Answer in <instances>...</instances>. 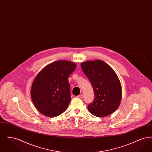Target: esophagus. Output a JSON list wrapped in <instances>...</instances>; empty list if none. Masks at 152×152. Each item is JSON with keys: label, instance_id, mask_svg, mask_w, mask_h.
<instances>
[{"label": "esophagus", "instance_id": "esophagus-1", "mask_svg": "<svg viewBox=\"0 0 152 152\" xmlns=\"http://www.w3.org/2000/svg\"><path fill=\"white\" fill-rule=\"evenodd\" d=\"M77 97L78 98H80V99H81V98H83V94H80L79 96H77Z\"/></svg>", "mask_w": 152, "mask_h": 152}]
</instances>
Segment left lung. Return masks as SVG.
<instances>
[{
  "label": "left lung",
  "instance_id": "8db88e82",
  "mask_svg": "<svg viewBox=\"0 0 152 152\" xmlns=\"http://www.w3.org/2000/svg\"><path fill=\"white\" fill-rule=\"evenodd\" d=\"M81 67L94 91V100L88 106L89 112L98 117L111 115L118 108L122 97L121 85L116 73L101 60L87 61Z\"/></svg>",
  "mask_w": 152,
  "mask_h": 152
}]
</instances>
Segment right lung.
<instances>
[{"instance_id": "right-lung-1", "label": "right lung", "mask_w": 152, "mask_h": 152, "mask_svg": "<svg viewBox=\"0 0 152 152\" xmlns=\"http://www.w3.org/2000/svg\"><path fill=\"white\" fill-rule=\"evenodd\" d=\"M76 67L75 63L58 60L45 66L37 75L31 96L39 112L55 117L65 112L71 100L68 78Z\"/></svg>"}]
</instances>
